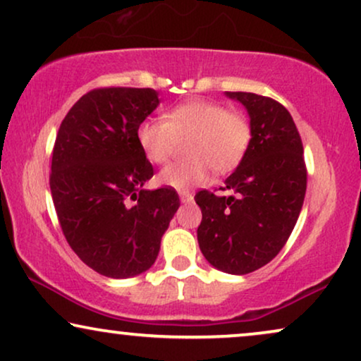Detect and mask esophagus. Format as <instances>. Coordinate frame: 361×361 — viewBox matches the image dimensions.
Returning a JSON list of instances; mask_svg holds the SVG:
<instances>
[{"mask_svg": "<svg viewBox=\"0 0 361 361\" xmlns=\"http://www.w3.org/2000/svg\"><path fill=\"white\" fill-rule=\"evenodd\" d=\"M180 200H181V203H190V202H193V195H191L190 191H181Z\"/></svg>", "mask_w": 361, "mask_h": 361, "instance_id": "34e87169", "label": "esophagus"}]
</instances>
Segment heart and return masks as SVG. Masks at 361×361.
<instances>
[{
    "mask_svg": "<svg viewBox=\"0 0 361 361\" xmlns=\"http://www.w3.org/2000/svg\"><path fill=\"white\" fill-rule=\"evenodd\" d=\"M166 121L148 118L138 126V145L152 163L163 165L175 153L178 143L190 140L185 163H175L159 173L158 181L178 191L208 183L213 168L220 173L235 170L252 143V125L240 111H228L225 104L191 99L171 108Z\"/></svg>",
    "mask_w": 361,
    "mask_h": 361,
    "instance_id": "1",
    "label": "heart"
}]
</instances>
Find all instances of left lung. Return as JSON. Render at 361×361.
Wrapping results in <instances>:
<instances>
[{
	"label": "left lung",
	"mask_w": 361,
	"mask_h": 361,
	"mask_svg": "<svg viewBox=\"0 0 361 361\" xmlns=\"http://www.w3.org/2000/svg\"><path fill=\"white\" fill-rule=\"evenodd\" d=\"M246 108L252 143L226 178L235 196L202 190L198 243L218 270L246 275L270 263L290 238L307 191L303 145L293 118L275 99L245 91H226Z\"/></svg>",
	"instance_id": "obj_1"
}]
</instances>
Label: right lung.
Wrapping results in <instances>:
<instances>
[{"instance_id": "add662e5", "label": "right lung", "mask_w": 361, "mask_h": 361, "mask_svg": "<svg viewBox=\"0 0 361 361\" xmlns=\"http://www.w3.org/2000/svg\"><path fill=\"white\" fill-rule=\"evenodd\" d=\"M158 104L152 88L93 90L58 130L49 175L54 209L73 252L103 276L149 270L180 208L170 186L143 188L153 166L136 133Z\"/></svg>"}]
</instances>
